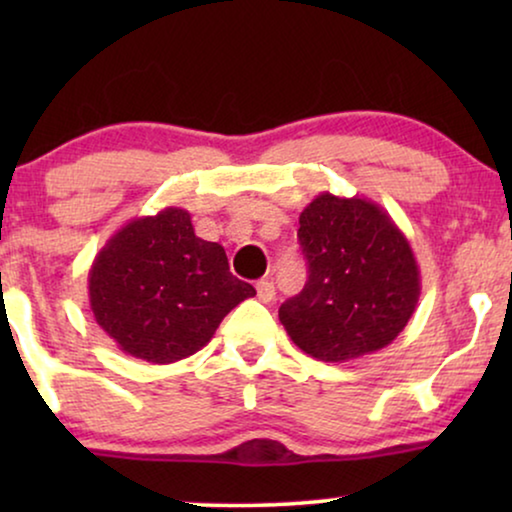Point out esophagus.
Wrapping results in <instances>:
<instances>
[{
	"instance_id": "34e87169",
	"label": "esophagus",
	"mask_w": 512,
	"mask_h": 512,
	"mask_svg": "<svg viewBox=\"0 0 512 512\" xmlns=\"http://www.w3.org/2000/svg\"><path fill=\"white\" fill-rule=\"evenodd\" d=\"M256 293L261 303H272L275 300V284L270 279H261V282H256Z\"/></svg>"
}]
</instances>
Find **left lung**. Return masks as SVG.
<instances>
[{
	"mask_svg": "<svg viewBox=\"0 0 512 512\" xmlns=\"http://www.w3.org/2000/svg\"><path fill=\"white\" fill-rule=\"evenodd\" d=\"M305 289L279 307L291 340L326 363L373 354L415 314L422 277L408 237L373 200L319 193L300 212Z\"/></svg>",
	"mask_w": 512,
	"mask_h": 512,
	"instance_id": "obj_1",
	"label": "left lung"
}]
</instances>
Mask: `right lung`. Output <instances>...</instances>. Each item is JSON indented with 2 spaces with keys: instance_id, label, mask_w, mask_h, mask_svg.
I'll return each mask as SVG.
<instances>
[{
  "instance_id": "add662e5",
  "label": "right lung",
  "mask_w": 512,
  "mask_h": 512,
  "mask_svg": "<svg viewBox=\"0 0 512 512\" xmlns=\"http://www.w3.org/2000/svg\"><path fill=\"white\" fill-rule=\"evenodd\" d=\"M251 296L256 289L233 277L221 244L195 235L181 207L125 223L88 272L90 310L102 331L121 352L158 366L200 352Z\"/></svg>"
}]
</instances>
